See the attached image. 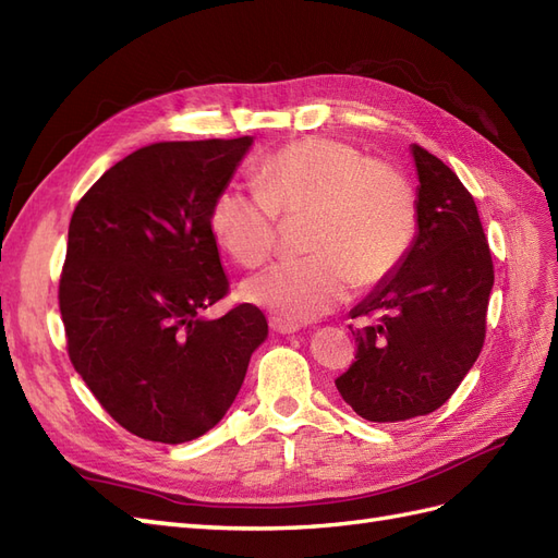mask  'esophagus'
<instances>
[{"instance_id":"34e87169","label":"esophagus","mask_w":558,"mask_h":558,"mask_svg":"<svg viewBox=\"0 0 558 558\" xmlns=\"http://www.w3.org/2000/svg\"><path fill=\"white\" fill-rule=\"evenodd\" d=\"M299 327L302 325H296V323H288V320H282V318H270V330L274 332H278V335H294V332H299Z\"/></svg>"}]
</instances>
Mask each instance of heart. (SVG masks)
Listing matches in <instances>:
<instances>
[{
  "label": "heart",
  "mask_w": 558,
  "mask_h": 558,
  "mask_svg": "<svg viewBox=\"0 0 558 558\" xmlns=\"http://www.w3.org/2000/svg\"><path fill=\"white\" fill-rule=\"evenodd\" d=\"M280 217H306L308 254L250 278L242 294L299 325L339 306L353 282L377 288L401 268L417 238L420 199L401 169L351 143L311 136L264 157L254 185H223L209 226L240 266L256 268L278 247Z\"/></svg>",
  "instance_id": "b5f03b06"
}]
</instances>
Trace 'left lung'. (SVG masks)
Here are the masks:
<instances>
[{
  "label": "left lung",
  "mask_w": 558,
  "mask_h": 558,
  "mask_svg": "<svg viewBox=\"0 0 558 558\" xmlns=\"http://www.w3.org/2000/svg\"><path fill=\"white\" fill-rule=\"evenodd\" d=\"M420 177V231L396 276L351 318L355 361L335 379L369 422H405L438 410L460 387L485 341L493 254L474 197L454 171L412 146Z\"/></svg>",
  "instance_id": "1"
}]
</instances>
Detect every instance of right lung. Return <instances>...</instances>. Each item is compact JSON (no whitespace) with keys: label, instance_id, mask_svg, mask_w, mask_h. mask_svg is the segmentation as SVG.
<instances>
[{"label":"right lung","instance_id":"obj_1","mask_svg":"<svg viewBox=\"0 0 558 558\" xmlns=\"http://www.w3.org/2000/svg\"><path fill=\"white\" fill-rule=\"evenodd\" d=\"M252 136L160 141L112 165L82 195L68 228L59 306L70 363L108 415L155 440H193L231 408L264 313L228 294L214 197Z\"/></svg>","mask_w":558,"mask_h":558}]
</instances>
